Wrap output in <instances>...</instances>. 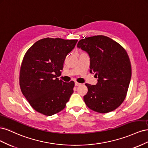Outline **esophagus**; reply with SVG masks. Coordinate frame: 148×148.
Instances as JSON below:
<instances>
[{"label":"esophagus","instance_id":"esophagus-1","mask_svg":"<svg viewBox=\"0 0 148 148\" xmlns=\"http://www.w3.org/2000/svg\"><path fill=\"white\" fill-rule=\"evenodd\" d=\"M75 84L76 86H80V85H81L82 84L78 83V82H75Z\"/></svg>","mask_w":148,"mask_h":148}]
</instances>
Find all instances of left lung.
<instances>
[{"label": "left lung", "mask_w": 148, "mask_h": 148, "mask_svg": "<svg viewBox=\"0 0 148 148\" xmlns=\"http://www.w3.org/2000/svg\"><path fill=\"white\" fill-rule=\"evenodd\" d=\"M77 47L90 57V72L98 78L96 85L86 83L84 101L89 109L108 113L119 107L127 96L132 77L128 53L118 42L102 35L79 40Z\"/></svg>", "instance_id": "obj_1"}]
</instances>
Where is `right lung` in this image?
Returning <instances> with one entry per match:
<instances>
[{
	"instance_id": "obj_1",
	"label": "right lung",
	"mask_w": 148,
	"mask_h": 148,
	"mask_svg": "<svg viewBox=\"0 0 148 148\" xmlns=\"http://www.w3.org/2000/svg\"><path fill=\"white\" fill-rule=\"evenodd\" d=\"M77 39L46 38L36 42L26 51L20 71V86L31 106L51 116L63 110L73 92L75 83L57 78L65 57Z\"/></svg>"
}]
</instances>
